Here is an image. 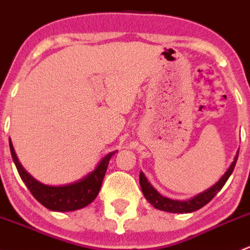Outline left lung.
I'll return each mask as SVG.
<instances>
[{
	"mask_svg": "<svg viewBox=\"0 0 250 250\" xmlns=\"http://www.w3.org/2000/svg\"><path fill=\"white\" fill-rule=\"evenodd\" d=\"M237 158H238V153L234 157V161L231 163V166L229 167V169L226 170V173L221 176L220 180L213 185L211 188H209L208 190L203 191V192L198 193L195 197L190 198V200L186 201H176V200H170V198L163 197L162 195L157 192L155 188L151 186V184L148 183L147 179H146L145 174L143 172L140 173L139 181L141 186V191H143L144 196H145L146 200L148 201V203L152 204L155 208L160 209V210L169 211V213H191V211H195L201 209L202 207L206 206L207 203L210 202L214 198V196L219 192V191L223 188V186L225 185V183L228 181V179L230 178V175L232 174L234 166H236Z\"/></svg>",
	"mask_w": 250,
	"mask_h": 250,
	"instance_id": "1",
	"label": "left lung"
}]
</instances>
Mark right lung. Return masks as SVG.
Segmentation results:
<instances>
[{"label":"right lung","instance_id":"add662e5","mask_svg":"<svg viewBox=\"0 0 250 250\" xmlns=\"http://www.w3.org/2000/svg\"><path fill=\"white\" fill-rule=\"evenodd\" d=\"M9 147H11L12 157H13L21 180L27 186L32 196L42 206L53 211L77 210V209L84 208L85 206L92 203L99 193L100 188H102L103 179L106 173L110 158L116 152L115 151V152L107 153L100 161L97 168L81 180L64 186H49L37 181L22 168V166L18 161L11 139H9Z\"/></svg>","mask_w":250,"mask_h":250}]
</instances>
